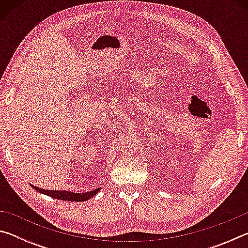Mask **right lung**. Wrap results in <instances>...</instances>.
<instances>
[{
	"label": "right lung",
	"instance_id": "add662e5",
	"mask_svg": "<svg viewBox=\"0 0 248 248\" xmlns=\"http://www.w3.org/2000/svg\"><path fill=\"white\" fill-rule=\"evenodd\" d=\"M33 189L41 192V194L47 195L49 197H52V198H56L59 200H65V201H85L97 194L100 190V188H96V189L89 191V192H83V194H78V192H71V191H64V190H47L43 189V188L32 186Z\"/></svg>",
	"mask_w": 248,
	"mask_h": 248
}]
</instances>
